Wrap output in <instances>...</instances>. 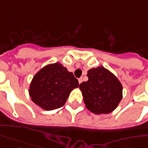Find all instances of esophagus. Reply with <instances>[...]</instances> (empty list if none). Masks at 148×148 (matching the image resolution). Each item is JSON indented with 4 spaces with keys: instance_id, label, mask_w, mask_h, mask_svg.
<instances>
[{
    "instance_id": "34e87169",
    "label": "esophagus",
    "mask_w": 148,
    "mask_h": 148,
    "mask_svg": "<svg viewBox=\"0 0 148 148\" xmlns=\"http://www.w3.org/2000/svg\"><path fill=\"white\" fill-rule=\"evenodd\" d=\"M82 82V78L81 77V78H79V79H78V83L81 84Z\"/></svg>"
}]
</instances>
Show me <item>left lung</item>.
<instances>
[{
    "mask_svg": "<svg viewBox=\"0 0 148 148\" xmlns=\"http://www.w3.org/2000/svg\"><path fill=\"white\" fill-rule=\"evenodd\" d=\"M88 81L80 84L86 107L95 114H108L122 99V85L114 74L104 66L92 68Z\"/></svg>",
    "mask_w": 148,
    "mask_h": 148,
    "instance_id": "1",
    "label": "left lung"
}]
</instances>
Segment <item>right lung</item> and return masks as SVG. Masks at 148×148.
<instances>
[{
    "label": "right lung",
    "instance_id": "add662e5",
    "mask_svg": "<svg viewBox=\"0 0 148 148\" xmlns=\"http://www.w3.org/2000/svg\"><path fill=\"white\" fill-rule=\"evenodd\" d=\"M79 86L72 72L55 62L42 68L32 78L29 95L36 105L53 110L65 105L72 90Z\"/></svg>",
    "mask_w": 148,
    "mask_h": 148
}]
</instances>
